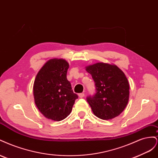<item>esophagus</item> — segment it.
<instances>
[{"instance_id": "esophagus-1", "label": "esophagus", "mask_w": 158, "mask_h": 158, "mask_svg": "<svg viewBox=\"0 0 158 158\" xmlns=\"http://www.w3.org/2000/svg\"><path fill=\"white\" fill-rule=\"evenodd\" d=\"M78 96H79V98H84V93H80V94H78Z\"/></svg>"}]
</instances>
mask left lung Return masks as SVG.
I'll use <instances>...</instances> for the list:
<instances>
[{
  "mask_svg": "<svg viewBox=\"0 0 158 158\" xmlns=\"http://www.w3.org/2000/svg\"><path fill=\"white\" fill-rule=\"evenodd\" d=\"M95 82V94L86 99L94 114L103 120L118 116L129 98V84L123 72L117 66L99 63L86 67Z\"/></svg>",
  "mask_w": 158,
  "mask_h": 158,
  "instance_id": "1",
  "label": "left lung"
}]
</instances>
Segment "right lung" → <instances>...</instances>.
Returning <instances> with one entry per match:
<instances>
[{
	"instance_id": "1",
	"label": "right lung",
	"mask_w": 158,
	"mask_h": 158,
	"mask_svg": "<svg viewBox=\"0 0 158 158\" xmlns=\"http://www.w3.org/2000/svg\"><path fill=\"white\" fill-rule=\"evenodd\" d=\"M69 64L63 59L48 60L37 73L33 84L36 106L44 115L60 121L67 117L78 95L66 78Z\"/></svg>"
}]
</instances>
